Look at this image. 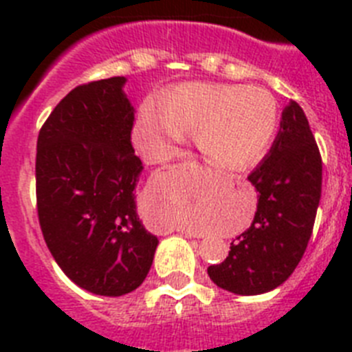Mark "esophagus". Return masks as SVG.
I'll use <instances>...</instances> for the list:
<instances>
[{
  "mask_svg": "<svg viewBox=\"0 0 352 352\" xmlns=\"http://www.w3.org/2000/svg\"><path fill=\"white\" fill-rule=\"evenodd\" d=\"M182 234L188 236V238H201V234H197V232H192V231H186V229H178Z\"/></svg>",
  "mask_w": 352,
  "mask_h": 352,
  "instance_id": "1",
  "label": "esophagus"
}]
</instances>
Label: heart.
<instances>
[{
    "label": "heart",
    "mask_w": 352,
    "mask_h": 352,
    "mask_svg": "<svg viewBox=\"0 0 352 352\" xmlns=\"http://www.w3.org/2000/svg\"><path fill=\"white\" fill-rule=\"evenodd\" d=\"M278 121V104L268 89L185 82L167 89L162 104L146 100L141 105L133 138L142 153L164 158L195 130V144L208 164L238 170L268 153Z\"/></svg>",
    "instance_id": "obj_1"
}]
</instances>
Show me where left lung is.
<instances>
[{
  "mask_svg": "<svg viewBox=\"0 0 352 352\" xmlns=\"http://www.w3.org/2000/svg\"><path fill=\"white\" fill-rule=\"evenodd\" d=\"M248 179L259 192L254 222L232 241L226 261L208 268L219 287L243 296L284 284L312 236L322 160L309 120L294 100L282 113L270 153Z\"/></svg>",
  "mask_w": 352,
  "mask_h": 352,
  "instance_id": "1",
  "label": "left lung"
}]
</instances>
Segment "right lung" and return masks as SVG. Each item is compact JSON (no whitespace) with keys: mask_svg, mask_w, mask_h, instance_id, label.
Here are the masks:
<instances>
[{"mask_svg":"<svg viewBox=\"0 0 352 352\" xmlns=\"http://www.w3.org/2000/svg\"><path fill=\"white\" fill-rule=\"evenodd\" d=\"M125 77L72 89L36 142V211L43 239L79 287L121 296L144 282L157 236L135 211L142 162L133 155Z\"/></svg>","mask_w":352,"mask_h":352,"instance_id":"obj_1","label":"right lung"}]
</instances>
